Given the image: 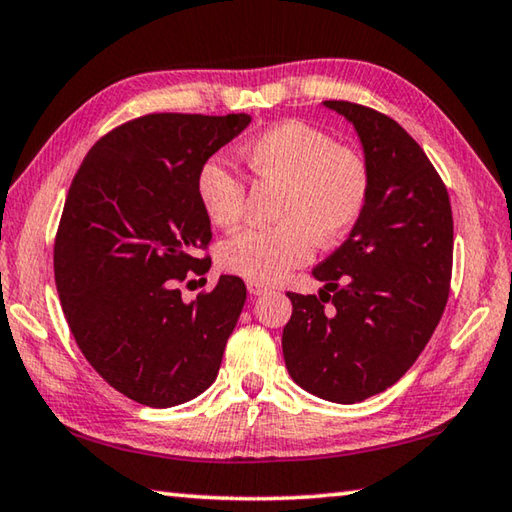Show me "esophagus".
<instances>
[{
  "mask_svg": "<svg viewBox=\"0 0 512 512\" xmlns=\"http://www.w3.org/2000/svg\"><path fill=\"white\" fill-rule=\"evenodd\" d=\"M246 287H248L250 296H262V293H266V287H264V284H259V282H248Z\"/></svg>",
  "mask_w": 512,
  "mask_h": 512,
  "instance_id": "1",
  "label": "esophagus"
}]
</instances>
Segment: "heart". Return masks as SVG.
Returning a JSON list of instances; mask_svg holds the SVG:
<instances>
[{
    "instance_id": "1",
    "label": "heart",
    "mask_w": 512,
    "mask_h": 512,
    "mask_svg": "<svg viewBox=\"0 0 512 512\" xmlns=\"http://www.w3.org/2000/svg\"><path fill=\"white\" fill-rule=\"evenodd\" d=\"M250 171L259 180L280 183L284 192L273 228H248L221 241L219 266L250 282H280L293 268L307 264L316 241H341L363 212L368 198V169L357 151L332 144L305 121H282L266 128L244 149ZM196 192L214 225L230 228L244 214V183L221 160H207L196 178Z\"/></svg>"
}]
</instances>
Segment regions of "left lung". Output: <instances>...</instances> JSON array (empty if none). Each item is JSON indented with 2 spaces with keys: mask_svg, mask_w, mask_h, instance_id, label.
I'll return each mask as SVG.
<instances>
[{
  "mask_svg": "<svg viewBox=\"0 0 512 512\" xmlns=\"http://www.w3.org/2000/svg\"><path fill=\"white\" fill-rule=\"evenodd\" d=\"M357 131L368 198L348 239L314 271L318 296L287 293L284 363L307 393L354 404L393 386L429 343L452 277L454 221L443 180L391 117L323 101Z\"/></svg>",
  "mask_w": 512,
  "mask_h": 512,
  "instance_id": "1",
  "label": "left lung"
}]
</instances>
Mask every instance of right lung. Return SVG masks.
<instances>
[{
    "mask_svg": "<svg viewBox=\"0 0 512 512\" xmlns=\"http://www.w3.org/2000/svg\"><path fill=\"white\" fill-rule=\"evenodd\" d=\"M250 115H146L92 146L67 192L54 248L56 289L85 359L112 388L153 409L194 400L219 375L246 284L221 275L185 302L178 284L205 273L210 219L196 178Z\"/></svg>",
    "mask_w": 512,
    "mask_h": 512,
    "instance_id": "add662e5",
    "label": "right lung"
}]
</instances>
